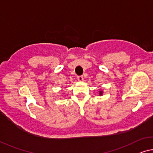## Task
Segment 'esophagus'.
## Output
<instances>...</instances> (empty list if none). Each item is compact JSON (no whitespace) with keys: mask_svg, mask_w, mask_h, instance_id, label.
<instances>
[{"mask_svg":"<svg viewBox=\"0 0 153 153\" xmlns=\"http://www.w3.org/2000/svg\"><path fill=\"white\" fill-rule=\"evenodd\" d=\"M84 79V77L82 76H77V80L78 81H83Z\"/></svg>","mask_w":153,"mask_h":153,"instance_id":"1","label":"esophagus"}]
</instances>
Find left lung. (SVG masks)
Listing matches in <instances>:
<instances>
[{"label": "left lung", "instance_id": "obj_1", "mask_svg": "<svg viewBox=\"0 0 153 153\" xmlns=\"http://www.w3.org/2000/svg\"><path fill=\"white\" fill-rule=\"evenodd\" d=\"M99 94H102V91H100V92H99Z\"/></svg>", "mask_w": 153, "mask_h": 153}]
</instances>
